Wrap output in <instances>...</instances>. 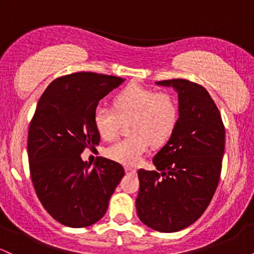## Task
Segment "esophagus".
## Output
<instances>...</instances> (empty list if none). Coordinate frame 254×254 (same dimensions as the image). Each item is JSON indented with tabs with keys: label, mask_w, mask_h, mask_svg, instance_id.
Returning a JSON list of instances; mask_svg holds the SVG:
<instances>
[{
	"label": "esophagus",
	"mask_w": 254,
	"mask_h": 254,
	"mask_svg": "<svg viewBox=\"0 0 254 254\" xmlns=\"http://www.w3.org/2000/svg\"><path fill=\"white\" fill-rule=\"evenodd\" d=\"M125 172H127V174H136V168H132V167H130V166H127V167H125Z\"/></svg>",
	"instance_id": "1"
}]
</instances>
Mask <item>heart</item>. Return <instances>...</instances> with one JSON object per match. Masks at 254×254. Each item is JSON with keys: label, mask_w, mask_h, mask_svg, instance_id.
I'll return each instance as SVG.
<instances>
[{"label": "heart", "mask_w": 254, "mask_h": 254, "mask_svg": "<svg viewBox=\"0 0 254 254\" xmlns=\"http://www.w3.org/2000/svg\"><path fill=\"white\" fill-rule=\"evenodd\" d=\"M113 107L99 106L94 112V125L105 141H113L121 132L123 123L130 122L131 136L106 149V156L125 166H136L143 159L149 144L166 141L176 127L179 107L170 92L132 86L119 92Z\"/></svg>", "instance_id": "heart-1"}]
</instances>
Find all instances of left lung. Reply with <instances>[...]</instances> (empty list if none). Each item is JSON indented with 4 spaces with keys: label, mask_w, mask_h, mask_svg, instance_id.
Returning a JSON list of instances; mask_svg holds the SVG:
<instances>
[{
    "label": "left lung",
    "mask_w": 254,
    "mask_h": 254,
    "mask_svg": "<svg viewBox=\"0 0 254 254\" xmlns=\"http://www.w3.org/2000/svg\"><path fill=\"white\" fill-rule=\"evenodd\" d=\"M178 92L179 118L153 159L157 171L138 170L139 220L162 233L182 230L202 216L220 182L226 131L208 90L184 78L159 81Z\"/></svg>",
    "instance_id": "obj_1"
}]
</instances>
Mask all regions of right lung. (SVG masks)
Masks as SVG:
<instances>
[{
	"label": "right lung",
	"instance_id": "right-lung-1",
	"mask_svg": "<svg viewBox=\"0 0 254 254\" xmlns=\"http://www.w3.org/2000/svg\"><path fill=\"white\" fill-rule=\"evenodd\" d=\"M124 78L97 72H74L56 78L38 101L28 129V162L34 190L45 210L71 228L98 222L124 177L123 166L99 156L83 162L86 148L95 149L99 101Z\"/></svg>",
	"mask_w": 254,
	"mask_h": 254
}]
</instances>
